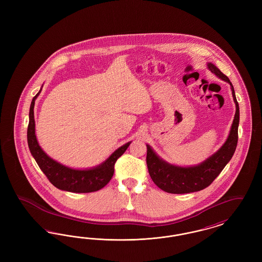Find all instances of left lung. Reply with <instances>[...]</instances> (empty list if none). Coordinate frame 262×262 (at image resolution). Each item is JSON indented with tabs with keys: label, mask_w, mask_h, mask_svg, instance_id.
Instances as JSON below:
<instances>
[{
	"label": "left lung",
	"mask_w": 262,
	"mask_h": 262,
	"mask_svg": "<svg viewBox=\"0 0 262 262\" xmlns=\"http://www.w3.org/2000/svg\"><path fill=\"white\" fill-rule=\"evenodd\" d=\"M208 69L213 74L219 76L232 86V93L236 103V114L231 127L230 135L224 145L206 161L194 167H176L161 160L154 151L147 146L146 164L150 177L154 184L169 193H188L199 191L210 186L212 182L219 176L227 163L233 157L237 144V126L239 122V110L235 90L228 78L219 69L211 62Z\"/></svg>",
	"instance_id": "obj_1"
}]
</instances>
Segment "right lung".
Here are the masks:
<instances>
[{
    "label": "right lung",
    "mask_w": 262,
    "mask_h": 262,
    "mask_svg": "<svg viewBox=\"0 0 262 262\" xmlns=\"http://www.w3.org/2000/svg\"><path fill=\"white\" fill-rule=\"evenodd\" d=\"M40 92V91H39ZM37 93L31 102L29 111V124L27 127V142L28 147L37 162L41 171L47 177L53 186L71 192H92L105 187L112 179L115 163L120 158L130 142L126 143L116 150L112 155L99 167L91 170H74L64 167L60 163L54 161L41 149L35 136L34 122V103L37 98Z\"/></svg>",
    "instance_id": "1"
}]
</instances>
